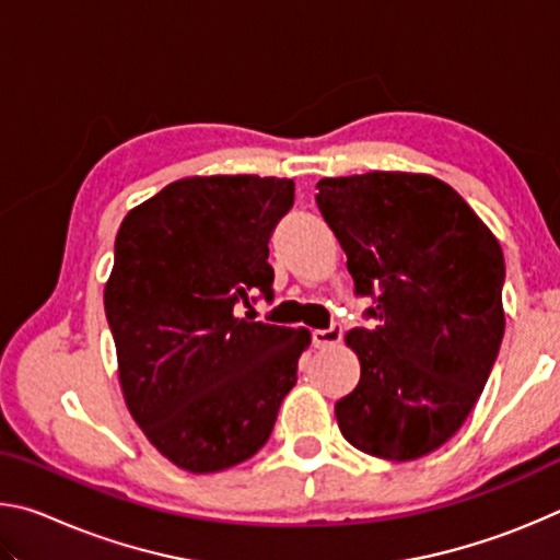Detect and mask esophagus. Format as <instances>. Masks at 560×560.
<instances>
[{"label": "esophagus", "mask_w": 560, "mask_h": 560, "mask_svg": "<svg viewBox=\"0 0 560 560\" xmlns=\"http://www.w3.org/2000/svg\"><path fill=\"white\" fill-rule=\"evenodd\" d=\"M340 338H343V328L340 326H328V328H318L314 330V343L316 348H330L340 343Z\"/></svg>", "instance_id": "34e87169"}]
</instances>
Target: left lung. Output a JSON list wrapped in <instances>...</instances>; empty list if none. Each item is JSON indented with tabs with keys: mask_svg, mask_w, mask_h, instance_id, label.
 I'll return each instance as SVG.
<instances>
[{
	"mask_svg": "<svg viewBox=\"0 0 560 560\" xmlns=\"http://www.w3.org/2000/svg\"><path fill=\"white\" fill-rule=\"evenodd\" d=\"M318 210L348 257L375 324L346 343L360 383L336 402L355 450L420 459L457 432L504 338V254L489 226L432 175L324 177Z\"/></svg>",
	"mask_w": 560,
	"mask_h": 560,
	"instance_id": "left-lung-1",
	"label": "left lung"
}]
</instances>
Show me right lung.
Instances as JSON below:
<instances>
[{
    "instance_id": "obj_1",
    "label": "right lung",
    "mask_w": 560,
    "mask_h": 560,
    "mask_svg": "<svg viewBox=\"0 0 560 560\" xmlns=\"http://www.w3.org/2000/svg\"><path fill=\"white\" fill-rule=\"evenodd\" d=\"M293 179L185 177L122 220L103 291L122 397L150 444L212 474L254 457L296 385L306 328L244 314L273 299L269 240Z\"/></svg>"
}]
</instances>
